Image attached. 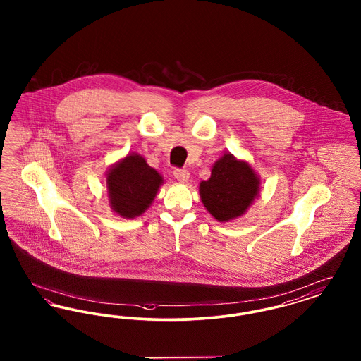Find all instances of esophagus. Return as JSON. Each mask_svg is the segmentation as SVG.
Returning <instances> with one entry per match:
<instances>
[{
    "label": "esophagus",
    "instance_id": "1",
    "mask_svg": "<svg viewBox=\"0 0 361 361\" xmlns=\"http://www.w3.org/2000/svg\"><path fill=\"white\" fill-rule=\"evenodd\" d=\"M173 174H174V177L178 180V181H181V183H187L189 178V172L187 169H174L173 171Z\"/></svg>",
    "mask_w": 361,
    "mask_h": 361
}]
</instances>
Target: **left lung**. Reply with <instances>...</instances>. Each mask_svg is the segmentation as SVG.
Returning <instances> with one entry per match:
<instances>
[{"mask_svg":"<svg viewBox=\"0 0 361 361\" xmlns=\"http://www.w3.org/2000/svg\"><path fill=\"white\" fill-rule=\"evenodd\" d=\"M259 190L257 176L249 164L231 154L222 157L212 168L211 177L200 183L202 202L219 222L240 216Z\"/></svg>","mask_w":361,"mask_h":361,"instance_id":"8db88e82","label":"left lung"}]
</instances>
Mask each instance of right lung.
<instances>
[{"instance_id": "obj_1", "label": "right lung", "mask_w": 361, "mask_h": 361, "mask_svg": "<svg viewBox=\"0 0 361 361\" xmlns=\"http://www.w3.org/2000/svg\"><path fill=\"white\" fill-rule=\"evenodd\" d=\"M162 181L140 155H127L106 177L111 207L123 218H135L152 204Z\"/></svg>"}]
</instances>
